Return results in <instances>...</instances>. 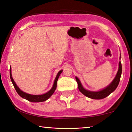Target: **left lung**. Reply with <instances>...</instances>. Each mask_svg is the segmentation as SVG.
I'll return each instance as SVG.
<instances>
[{"label":"left lung","instance_id":"1","mask_svg":"<svg viewBox=\"0 0 132 132\" xmlns=\"http://www.w3.org/2000/svg\"><path fill=\"white\" fill-rule=\"evenodd\" d=\"M122 74V64L120 61L119 62V68H118V72L117 73L114 79L112 80L110 84H109L108 86L106 87L102 90L98 91H91L90 90H86L85 89L83 86H82L81 83V81H80L79 78L77 77H76V80L78 84V88L82 94L86 95L90 98H92V99L94 100H101L103 99V98H105L110 94L111 93L113 92L119 84V82L120 81V76H121Z\"/></svg>","mask_w":132,"mask_h":132}]
</instances>
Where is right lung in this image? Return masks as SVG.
<instances>
[{"mask_svg":"<svg viewBox=\"0 0 132 132\" xmlns=\"http://www.w3.org/2000/svg\"><path fill=\"white\" fill-rule=\"evenodd\" d=\"M63 70H60L59 72L57 73V74L56 75V76L55 77V79L54 80V82H53V84L52 87L51 88V90L48 91L47 93L44 94H41V95H32V94H30L26 93L25 92H23V91L21 90L20 88L17 86V84H15V81L13 80V77H12V68H10V79L11 81H12V83L14 86V87L15 88V90H16L17 93H18L20 96L21 97L24 98L28 101H30V102H43V101H45L47 100L48 98H50L51 97V96L52 95L53 93L55 92V91L56 88V86H57V81L58 80V78H59L60 75L61 74Z\"/></svg>","mask_w":132,"mask_h":132,"instance_id":"obj_1","label":"right lung"}]
</instances>
